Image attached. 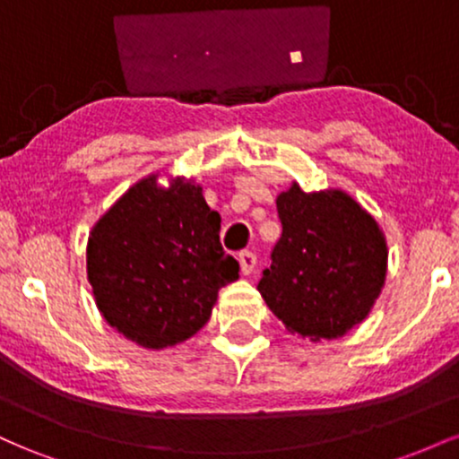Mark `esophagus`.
Masks as SVG:
<instances>
[{
	"label": "esophagus",
	"instance_id": "obj_1",
	"mask_svg": "<svg viewBox=\"0 0 459 459\" xmlns=\"http://www.w3.org/2000/svg\"><path fill=\"white\" fill-rule=\"evenodd\" d=\"M239 263H241V272L246 273H252L255 272V267H256V255L255 252H250V250H244V252H239Z\"/></svg>",
	"mask_w": 459,
	"mask_h": 459
}]
</instances>
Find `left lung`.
Masks as SVG:
<instances>
[{
	"instance_id": "left-lung-1",
	"label": "left lung",
	"mask_w": 459,
	"mask_h": 459,
	"mask_svg": "<svg viewBox=\"0 0 459 459\" xmlns=\"http://www.w3.org/2000/svg\"><path fill=\"white\" fill-rule=\"evenodd\" d=\"M282 235L259 291L289 332L339 339L373 308L388 250L376 220L341 189L307 194L293 183L276 198Z\"/></svg>"
}]
</instances>
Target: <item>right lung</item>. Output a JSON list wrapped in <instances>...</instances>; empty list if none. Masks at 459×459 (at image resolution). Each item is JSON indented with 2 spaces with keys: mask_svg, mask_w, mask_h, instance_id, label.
Returning <instances> with one entry per match:
<instances>
[{
  "mask_svg": "<svg viewBox=\"0 0 459 459\" xmlns=\"http://www.w3.org/2000/svg\"><path fill=\"white\" fill-rule=\"evenodd\" d=\"M203 187L151 175L129 187L88 237V281L112 328L149 350L189 339L212 317L218 291L239 278L220 244Z\"/></svg>",
  "mask_w": 459,
  "mask_h": 459,
  "instance_id": "obj_1",
  "label": "right lung"
}]
</instances>
